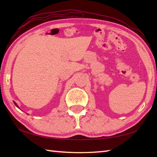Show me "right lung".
Listing matches in <instances>:
<instances>
[{
	"label": "right lung",
	"mask_w": 157,
	"mask_h": 157,
	"mask_svg": "<svg viewBox=\"0 0 157 157\" xmlns=\"http://www.w3.org/2000/svg\"><path fill=\"white\" fill-rule=\"evenodd\" d=\"M14 104H15L16 105H17V107H18V106H17V104H16V103H15V102H14Z\"/></svg>",
	"instance_id": "right-lung-1"
}]
</instances>
